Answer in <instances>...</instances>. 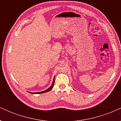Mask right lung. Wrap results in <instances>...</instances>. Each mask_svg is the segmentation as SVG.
Instances as JSON below:
<instances>
[{"label": "right lung", "mask_w": 121, "mask_h": 121, "mask_svg": "<svg viewBox=\"0 0 121 121\" xmlns=\"http://www.w3.org/2000/svg\"><path fill=\"white\" fill-rule=\"evenodd\" d=\"M54 84H55V77H54L53 80L52 84L51 85V86L49 87V88L45 90V91H40V92H36V93H32V92H29V93H32V94H41V93H44L47 92V91H51V89H52L53 88V87Z\"/></svg>", "instance_id": "1"}]
</instances>
